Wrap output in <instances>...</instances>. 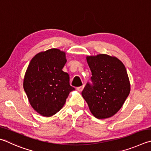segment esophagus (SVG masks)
Here are the masks:
<instances>
[{
	"mask_svg": "<svg viewBox=\"0 0 151 151\" xmlns=\"http://www.w3.org/2000/svg\"><path fill=\"white\" fill-rule=\"evenodd\" d=\"M84 85H83V86L76 88V90H77L78 91H79V92H82V91H83V88H84Z\"/></svg>",
	"mask_w": 151,
	"mask_h": 151,
	"instance_id": "34e87169",
	"label": "esophagus"
}]
</instances>
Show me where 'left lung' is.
Here are the masks:
<instances>
[{"instance_id": "obj_1", "label": "left lung", "mask_w": 151, "mask_h": 151, "mask_svg": "<svg viewBox=\"0 0 151 151\" xmlns=\"http://www.w3.org/2000/svg\"><path fill=\"white\" fill-rule=\"evenodd\" d=\"M92 84L87 83L82 92L93 116L98 119L114 116L130 92V83L123 63L106 54L87 56Z\"/></svg>"}]
</instances>
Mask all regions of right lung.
Instances as JSON below:
<instances>
[{"label": "right lung", "mask_w": 151, "mask_h": 151, "mask_svg": "<svg viewBox=\"0 0 151 151\" xmlns=\"http://www.w3.org/2000/svg\"><path fill=\"white\" fill-rule=\"evenodd\" d=\"M67 62L64 51L50 49L33 57L24 78V89L37 113L50 117L60 111L69 93L75 90L69 75L62 69Z\"/></svg>", "instance_id": "1"}]
</instances>
